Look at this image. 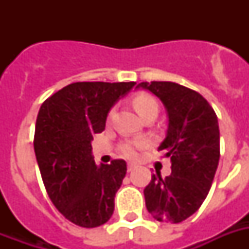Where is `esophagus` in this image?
Masks as SVG:
<instances>
[{"mask_svg":"<svg viewBox=\"0 0 249 249\" xmlns=\"http://www.w3.org/2000/svg\"><path fill=\"white\" fill-rule=\"evenodd\" d=\"M137 165L133 163H128V172H133V170L136 169Z\"/></svg>","mask_w":249,"mask_h":249,"instance_id":"obj_1","label":"esophagus"}]
</instances>
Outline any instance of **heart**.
Wrapping results in <instances>:
<instances>
[{"instance_id":"heart-1","label":"heart","mask_w":249,"mask_h":249,"mask_svg":"<svg viewBox=\"0 0 249 249\" xmlns=\"http://www.w3.org/2000/svg\"><path fill=\"white\" fill-rule=\"evenodd\" d=\"M133 106H134V108L137 109V112L141 117L146 115V113L151 112V111H156V112L159 111L158 102L154 98L147 97V95H137L133 99ZM143 144V141H126L120 146V151L126 158H134L137 155L138 148L142 147Z\"/></svg>"}]
</instances>
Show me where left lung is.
Masks as SVG:
<instances>
[{
  "instance_id": "8db88e82",
  "label": "left lung",
  "mask_w": 249,
  "mask_h": 249,
  "mask_svg": "<svg viewBox=\"0 0 249 249\" xmlns=\"http://www.w3.org/2000/svg\"><path fill=\"white\" fill-rule=\"evenodd\" d=\"M164 105L168 129L159 151L170 158L172 173L152 174L144 189L148 213L160 222L178 224L200 208L220 160L218 120L207 99L195 90L169 81L141 83Z\"/></svg>"
}]
</instances>
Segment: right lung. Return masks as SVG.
Wrapping results in <instances>:
<instances>
[{
  "label": "right lung",
  "mask_w": 249,
  "mask_h": 249,
  "mask_svg": "<svg viewBox=\"0 0 249 249\" xmlns=\"http://www.w3.org/2000/svg\"><path fill=\"white\" fill-rule=\"evenodd\" d=\"M134 85L70 84L48 98L37 115L33 146L48 195L67 220L81 228H97L112 216L126 163L120 159L97 165L91 141L105 130L109 109Z\"/></svg>",
  "instance_id": "add662e5"
}]
</instances>
